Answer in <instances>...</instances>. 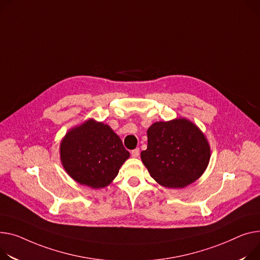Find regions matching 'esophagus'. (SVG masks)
I'll return each instance as SVG.
<instances>
[{
  "instance_id": "1",
  "label": "esophagus",
  "mask_w": 260,
  "mask_h": 260,
  "mask_svg": "<svg viewBox=\"0 0 260 260\" xmlns=\"http://www.w3.org/2000/svg\"><path fill=\"white\" fill-rule=\"evenodd\" d=\"M139 154H140V150H139V148H136V149L132 150V157L137 158V157H139Z\"/></svg>"
}]
</instances>
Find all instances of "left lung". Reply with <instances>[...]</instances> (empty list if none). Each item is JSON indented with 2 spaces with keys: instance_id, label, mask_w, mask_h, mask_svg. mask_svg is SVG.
<instances>
[{
  "instance_id": "left-lung-1",
  "label": "left lung",
  "mask_w": 260,
  "mask_h": 260,
  "mask_svg": "<svg viewBox=\"0 0 260 260\" xmlns=\"http://www.w3.org/2000/svg\"><path fill=\"white\" fill-rule=\"evenodd\" d=\"M147 140L141 159L150 177L162 186L183 188L197 181L208 166L209 143L185 118L153 123L147 129Z\"/></svg>"
}]
</instances>
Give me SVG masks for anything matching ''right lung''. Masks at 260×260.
I'll list each match as a JSON object with an SVG mask.
<instances>
[{
    "label": "right lung",
    "instance_id": "1",
    "mask_svg": "<svg viewBox=\"0 0 260 260\" xmlns=\"http://www.w3.org/2000/svg\"><path fill=\"white\" fill-rule=\"evenodd\" d=\"M59 149L67 174L77 183L95 189L112 183L129 158L119 136L108 124L93 119L69 131Z\"/></svg>",
    "mask_w": 260,
    "mask_h": 260
}]
</instances>
